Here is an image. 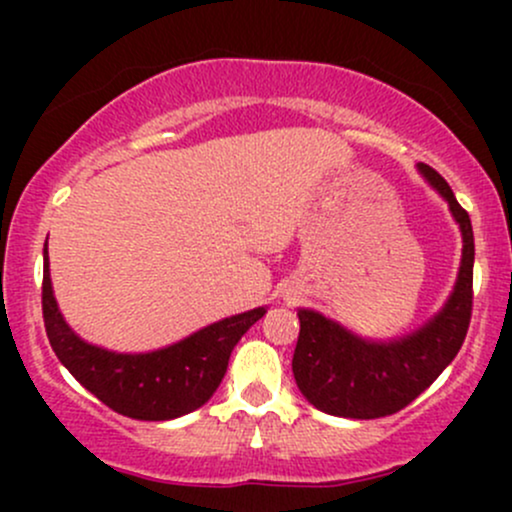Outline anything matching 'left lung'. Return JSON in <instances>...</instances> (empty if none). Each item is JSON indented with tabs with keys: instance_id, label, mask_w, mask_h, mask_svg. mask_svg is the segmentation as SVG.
<instances>
[{
	"instance_id": "obj_1",
	"label": "left lung",
	"mask_w": 512,
	"mask_h": 512,
	"mask_svg": "<svg viewBox=\"0 0 512 512\" xmlns=\"http://www.w3.org/2000/svg\"><path fill=\"white\" fill-rule=\"evenodd\" d=\"M448 199L462 231V267L445 308L419 332L397 342H366L313 310H298L301 332L293 351V378L313 407L344 419H380L414 402L450 366L472 320L474 233L469 214L431 166H419Z\"/></svg>"
}]
</instances>
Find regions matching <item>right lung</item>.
I'll return each instance as SVG.
<instances>
[{"label":"right lung","mask_w":512,"mask_h":512,"mask_svg":"<svg viewBox=\"0 0 512 512\" xmlns=\"http://www.w3.org/2000/svg\"><path fill=\"white\" fill-rule=\"evenodd\" d=\"M43 260V320L52 351L91 395L129 419L168 421L202 407L221 385L233 346L267 313L255 308L226 317L151 354H115L69 330L52 296L48 245Z\"/></svg>","instance_id":"1"}]
</instances>
